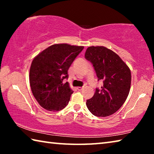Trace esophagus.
<instances>
[{
	"label": "esophagus",
	"mask_w": 154,
	"mask_h": 154,
	"mask_svg": "<svg viewBox=\"0 0 154 154\" xmlns=\"http://www.w3.org/2000/svg\"><path fill=\"white\" fill-rule=\"evenodd\" d=\"M82 89H83V88H82V87H77V90L78 91H82Z\"/></svg>",
	"instance_id": "1"
}]
</instances>
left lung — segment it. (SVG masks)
<instances>
[{"mask_svg": "<svg viewBox=\"0 0 154 154\" xmlns=\"http://www.w3.org/2000/svg\"><path fill=\"white\" fill-rule=\"evenodd\" d=\"M85 58L92 64L99 80L103 81L100 89L96 88L93 97L86 101L94 116L106 117L123 105L128 96L131 72L118 54L103 46L89 47Z\"/></svg>", "mask_w": 154, "mask_h": 154, "instance_id": "1", "label": "left lung"}]
</instances>
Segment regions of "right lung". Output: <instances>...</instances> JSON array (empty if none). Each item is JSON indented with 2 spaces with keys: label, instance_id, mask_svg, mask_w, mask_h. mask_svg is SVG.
Masks as SVG:
<instances>
[{
  "label": "right lung",
  "instance_id": "1",
  "mask_svg": "<svg viewBox=\"0 0 154 154\" xmlns=\"http://www.w3.org/2000/svg\"><path fill=\"white\" fill-rule=\"evenodd\" d=\"M83 46L54 44L33 59L30 69V85L32 94L46 110L58 111L66 106L73 93L68 79V70Z\"/></svg>",
  "mask_w": 154,
  "mask_h": 154
}]
</instances>
